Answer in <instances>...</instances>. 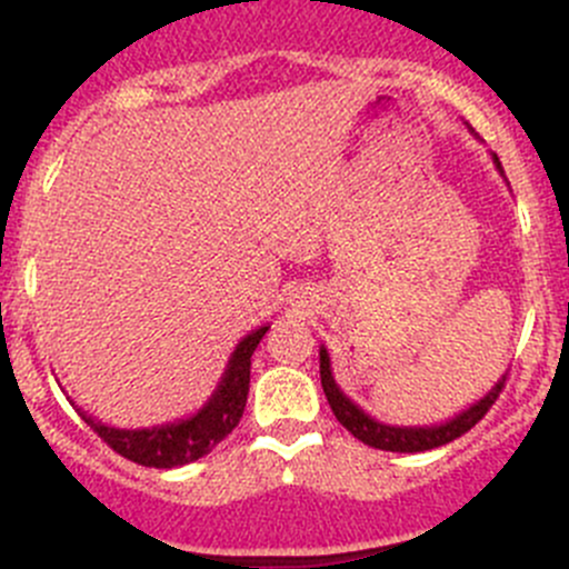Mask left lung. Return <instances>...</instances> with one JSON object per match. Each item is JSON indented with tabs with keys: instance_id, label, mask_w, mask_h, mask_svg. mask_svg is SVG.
<instances>
[{
	"instance_id": "obj_1",
	"label": "left lung",
	"mask_w": 569,
	"mask_h": 569,
	"mask_svg": "<svg viewBox=\"0 0 569 569\" xmlns=\"http://www.w3.org/2000/svg\"><path fill=\"white\" fill-rule=\"evenodd\" d=\"M492 162H496V168L501 170V162H498L496 153H492ZM319 375H321V388H325L327 401H330L332 416L341 421V427H347L355 438L363 440V443L371 446V449L399 451V455H416V451L438 449V446H446L451 443V440L462 438L468 429H473L476 423L487 416V410L496 405L498 393H501L503 382H507V375H503L501 380L490 388V393H487L485 399L470 405L468 410H462L460 416L449 418L446 423H438V427H391V423L377 421V418H371L369 412L360 410V407L336 386V377H332V369H330V355H327L325 347H319Z\"/></svg>"
}]
</instances>
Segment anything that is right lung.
Masks as SVG:
<instances>
[{"label": "right lung", "mask_w": 569, "mask_h": 569, "mask_svg": "<svg viewBox=\"0 0 569 569\" xmlns=\"http://www.w3.org/2000/svg\"><path fill=\"white\" fill-rule=\"evenodd\" d=\"M267 330L269 325L258 327L237 343L220 386L194 416L148 429L107 427V423L96 421L93 416L77 407L79 416L84 418V423L93 432H99V438L104 440L109 449L118 451L126 460L146 465V468H181V465L200 460L222 438H228L239 423V418H242L250 391V358Z\"/></svg>", "instance_id": "obj_1"}]
</instances>
